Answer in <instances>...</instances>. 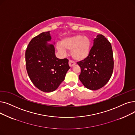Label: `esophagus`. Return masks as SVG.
I'll return each mask as SVG.
<instances>
[{"label": "esophagus", "instance_id": "esophagus-1", "mask_svg": "<svg viewBox=\"0 0 135 135\" xmlns=\"http://www.w3.org/2000/svg\"><path fill=\"white\" fill-rule=\"evenodd\" d=\"M75 63L73 61H72V60H69V66H70V67L73 66L75 65Z\"/></svg>", "mask_w": 135, "mask_h": 135}]
</instances>
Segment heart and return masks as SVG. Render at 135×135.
Wrapping results in <instances>:
<instances>
[{
    "mask_svg": "<svg viewBox=\"0 0 135 135\" xmlns=\"http://www.w3.org/2000/svg\"><path fill=\"white\" fill-rule=\"evenodd\" d=\"M61 45H57V49L61 53L65 50H71L73 58L77 61H82L88 57L90 53L91 40L86 36L76 35L64 38Z\"/></svg>",
    "mask_w": 135,
    "mask_h": 135,
    "instance_id": "1",
    "label": "heart"
}]
</instances>
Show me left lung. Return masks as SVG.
I'll list each match as a JSON object with an SVG mask.
<instances>
[{"instance_id": "obj_1", "label": "left lung", "mask_w": 135, "mask_h": 135, "mask_svg": "<svg viewBox=\"0 0 135 135\" xmlns=\"http://www.w3.org/2000/svg\"><path fill=\"white\" fill-rule=\"evenodd\" d=\"M78 64L81 68L79 79L83 86L91 90L103 87L110 80L114 69L110 43L104 36L98 35L88 57Z\"/></svg>"}]
</instances>
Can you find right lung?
Here are the masks:
<instances>
[{"label":"right lung","mask_w":135,"mask_h":135,"mask_svg":"<svg viewBox=\"0 0 135 135\" xmlns=\"http://www.w3.org/2000/svg\"><path fill=\"white\" fill-rule=\"evenodd\" d=\"M51 39L50 31L41 33L31 40L25 53L29 78L44 92L56 90L70 68L68 59L56 57L54 45L47 43Z\"/></svg>","instance_id":"1"}]
</instances>
